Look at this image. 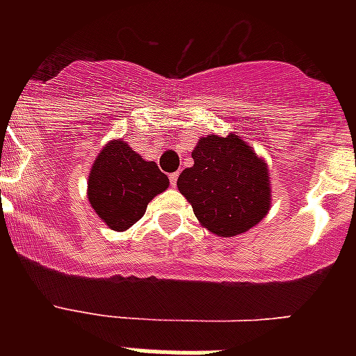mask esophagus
<instances>
[{
  "label": "esophagus",
  "mask_w": 356,
  "mask_h": 356,
  "mask_svg": "<svg viewBox=\"0 0 356 356\" xmlns=\"http://www.w3.org/2000/svg\"><path fill=\"white\" fill-rule=\"evenodd\" d=\"M177 179H179V173L177 172L170 175V183H172V186H177Z\"/></svg>",
  "instance_id": "esophagus-1"
}]
</instances>
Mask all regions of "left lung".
Returning <instances> with one entry per match:
<instances>
[{
  "mask_svg": "<svg viewBox=\"0 0 356 356\" xmlns=\"http://www.w3.org/2000/svg\"><path fill=\"white\" fill-rule=\"evenodd\" d=\"M192 159L177 188L207 231L231 238L262 222L271 209L268 164L242 136H201Z\"/></svg>",
  "mask_w": 356,
  "mask_h": 356,
  "instance_id": "left-lung-1",
  "label": "left lung"
}]
</instances>
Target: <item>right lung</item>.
I'll use <instances>...</instances> for the list:
<instances>
[{"instance_id":"obj_1","label":"right lung","mask_w":356,"mask_h":356,"mask_svg":"<svg viewBox=\"0 0 356 356\" xmlns=\"http://www.w3.org/2000/svg\"><path fill=\"white\" fill-rule=\"evenodd\" d=\"M170 186L153 161H145L122 138L99 151L88 173V201L113 231H127L144 216L147 203Z\"/></svg>"}]
</instances>
